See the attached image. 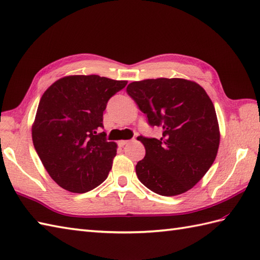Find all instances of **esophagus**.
I'll list each match as a JSON object with an SVG mask.
<instances>
[{
  "mask_svg": "<svg viewBox=\"0 0 260 260\" xmlns=\"http://www.w3.org/2000/svg\"><path fill=\"white\" fill-rule=\"evenodd\" d=\"M131 141H127V140H125V141H119L118 142V145L120 146V147H123V146H125L126 144H128Z\"/></svg>",
  "mask_w": 260,
  "mask_h": 260,
  "instance_id": "esophagus-1",
  "label": "esophagus"
}]
</instances>
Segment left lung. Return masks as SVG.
<instances>
[{
	"mask_svg": "<svg viewBox=\"0 0 260 260\" xmlns=\"http://www.w3.org/2000/svg\"><path fill=\"white\" fill-rule=\"evenodd\" d=\"M126 91L150 126L163 129L161 139L137 137L146 151L136 164L137 178L159 196L189 191L218 153L220 132L211 99L197 82L181 78L134 81Z\"/></svg>",
	"mask_w": 260,
	"mask_h": 260,
	"instance_id": "obj_1",
	"label": "left lung"
}]
</instances>
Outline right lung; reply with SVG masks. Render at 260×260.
<instances>
[{"mask_svg": "<svg viewBox=\"0 0 260 260\" xmlns=\"http://www.w3.org/2000/svg\"><path fill=\"white\" fill-rule=\"evenodd\" d=\"M126 85L97 75L68 76L42 95L32 141L43 167L62 189L85 193L107 179L117 145L99 129L110 97Z\"/></svg>", "mask_w": 260, "mask_h": 260, "instance_id": "add662e5", "label": "right lung"}]
</instances>
